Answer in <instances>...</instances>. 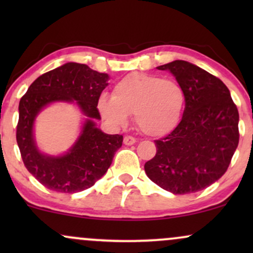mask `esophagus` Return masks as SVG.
Masks as SVG:
<instances>
[{"mask_svg":"<svg viewBox=\"0 0 253 253\" xmlns=\"http://www.w3.org/2000/svg\"><path fill=\"white\" fill-rule=\"evenodd\" d=\"M135 143H136V139L133 138V136L126 135L124 138V144L127 145V146H129V145H133V144H135Z\"/></svg>","mask_w":253,"mask_h":253,"instance_id":"esophagus-1","label":"esophagus"}]
</instances>
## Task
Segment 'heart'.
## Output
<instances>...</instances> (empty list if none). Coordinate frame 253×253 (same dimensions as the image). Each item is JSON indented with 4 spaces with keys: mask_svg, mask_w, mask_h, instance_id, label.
<instances>
[{
    "mask_svg": "<svg viewBox=\"0 0 253 253\" xmlns=\"http://www.w3.org/2000/svg\"><path fill=\"white\" fill-rule=\"evenodd\" d=\"M184 104V92L175 81L132 72L118 81L113 96L98 97L97 109L113 127L126 126L133 113L141 132L150 136H163L178 126Z\"/></svg>",
    "mask_w": 253,
    "mask_h": 253,
    "instance_id": "1",
    "label": "heart"
}]
</instances>
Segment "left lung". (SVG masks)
I'll use <instances>...</instances> for the list:
<instances>
[{
	"label": "left lung",
	"instance_id": "1",
	"mask_svg": "<svg viewBox=\"0 0 253 253\" xmlns=\"http://www.w3.org/2000/svg\"><path fill=\"white\" fill-rule=\"evenodd\" d=\"M157 69L176 78L185 108L178 126L155 141L157 153L145 172L170 193H195L227 170L239 143V113L222 81L195 64L173 60Z\"/></svg>",
	"mask_w": 253,
	"mask_h": 253
}]
</instances>
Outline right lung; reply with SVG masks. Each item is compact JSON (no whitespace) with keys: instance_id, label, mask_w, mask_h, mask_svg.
Wrapping results in <instances>:
<instances>
[{"instance_id":"1","label":"right lung","mask_w":253,"mask_h":253,"mask_svg":"<svg viewBox=\"0 0 253 253\" xmlns=\"http://www.w3.org/2000/svg\"><path fill=\"white\" fill-rule=\"evenodd\" d=\"M109 75L85 64L69 62L38 77L19 103L16 141L25 167L48 189L74 194L92 187L107 172L124 136L106 134L97 127L101 120L97 100L108 85ZM72 103L84 115L80 134L62 155H48L37 146V115L53 103Z\"/></svg>"}]
</instances>
